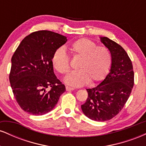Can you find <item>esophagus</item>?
<instances>
[{
	"label": "esophagus",
	"mask_w": 146,
	"mask_h": 146,
	"mask_svg": "<svg viewBox=\"0 0 146 146\" xmlns=\"http://www.w3.org/2000/svg\"><path fill=\"white\" fill-rule=\"evenodd\" d=\"M66 90H67V91H71V90H74V88H71V87H69V86H66Z\"/></svg>",
	"instance_id": "1"
}]
</instances>
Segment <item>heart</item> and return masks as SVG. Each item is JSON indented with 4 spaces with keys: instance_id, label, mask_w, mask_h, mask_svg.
Returning <instances> with one entry per match:
<instances>
[{
    "instance_id": "b5f03b06",
    "label": "heart",
    "mask_w": 146,
    "mask_h": 146,
    "mask_svg": "<svg viewBox=\"0 0 146 146\" xmlns=\"http://www.w3.org/2000/svg\"><path fill=\"white\" fill-rule=\"evenodd\" d=\"M72 56L80 59L77 64L79 70L70 73L64 82L72 86L79 87L102 81L109 71L112 62L111 53L104 46H98L96 43L87 38H80L70 46ZM53 68L58 73L65 74L70 70L69 60L64 49L58 48L51 59Z\"/></svg>"
}]
</instances>
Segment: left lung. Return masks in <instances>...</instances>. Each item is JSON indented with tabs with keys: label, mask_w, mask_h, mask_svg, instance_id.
Returning <instances> with one entry per match:
<instances>
[{
	"label": "left lung",
	"mask_w": 146,
	"mask_h": 146,
	"mask_svg": "<svg viewBox=\"0 0 146 146\" xmlns=\"http://www.w3.org/2000/svg\"><path fill=\"white\" fill-rule=\"evenodd\" d=\"M100 38L111 53L110 72L98 86L86 89L88 98L81 108L90 119L105 121L116 116L126 103L134 85V71L122 46L107 37Z\"/></svg>",
	"instance_id": "left-lung-1"
}]
</instances>
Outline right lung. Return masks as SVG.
Here are the masks:
<instances>
[{"label":"right lung","mask_w":146,"mask_h":146,"mask_svg":"<svg viewBox=\"0 0 146 146\" xmlns=\"http://www.w3.org/2000/svg\"><path fill=\"white\" fill-rule=\"evenodd\" d=\"M67 41L53 31H38L25 37L11 58L9 81L18 105L24 111L43 115L54 108L66 90L57 78L51 59ZM51 87L47 91L46 88Z\"/></svg>","instance_id":"add662e5"}]
</instances>
